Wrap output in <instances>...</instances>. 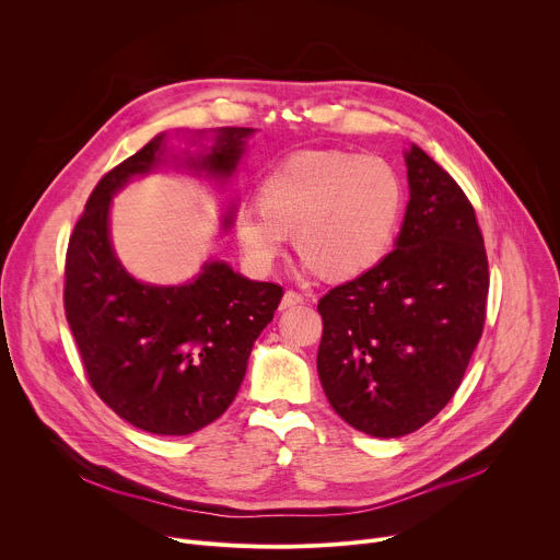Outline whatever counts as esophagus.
<instances>
[{
  "label": "esophagus",
  "instance_id": "esophagus-1",
  "mask_svg": "<svg viewBox=\"0 0 560 560\" xmlns=\"http://www.w3.org/2000/svg\"><path fill=\"white\" fill-rule=\"evenodd\" d=\"M299 303H303V294H301V292H296V290H288V292L283 294V301H281V310L294 307V305H299Z\"/></svg>",
  "mask_w": 560,
  "mask_h": 560
}]
</instances>
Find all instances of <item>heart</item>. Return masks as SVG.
Segmentation results:
<instances>
[{
  "mask_svg": "<svg viewBox=\"0 0 560 560\" xmlns=\"http://www.w3.org/2000/svg\"><path fill=\"white\" fill-rule=\"evenodd\" d=\"M259 203L234 214L238 244L259 270L272 268L294 230L307 268L350 279L376 266L404 210V186L378 156L296 150L257 188Z\"/></svg>",
  "mask_w": 560,
  "mask_h": 560,
  "instance_id": "1",
  "label": "heart"
}]
</instances>
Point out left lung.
<instances>
[{
	"label": "left lung",
	"mask_w": 560,
	"mask_h": 560,
	"mask_svg": "<svg viewBox=\"0 0 560 560\" xmlns=\"http://www.w3.org/2000/svg\"><path fill=\"white\" fill-rule=\"evenodd\" d=\"M410 203L396 248L318 299L316 370L335 412L396 439L432 421L481 341L490 270L474 206L419 145L406 154Z\"/></svg>",
	"instance_id": "obj_1"
}]
</instances>
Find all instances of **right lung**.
<instances>
[{
	"mask_svg": "<svg viewBox=\"0 0 560 560\" xmlns=\"http://www.w3.org/2000/svg\"><path fill=\"white\" fill-rule=\"evenodd\" d=\"M250 132L219 130L199 166L230 175ZM159 145L162 137H154L91 192L66 250L63 312L102 401L139 430L186 436L234 401L253 343L272 322L283 288L250 281L219 261L177 288L139 283L121 268L108 236L110 197L159 164Z\"/></svg>",
	"mask_w": 560,
	"mask_h": 560,
	"instance_id": "1",
	"label": "right lung"
}]
</instances>
